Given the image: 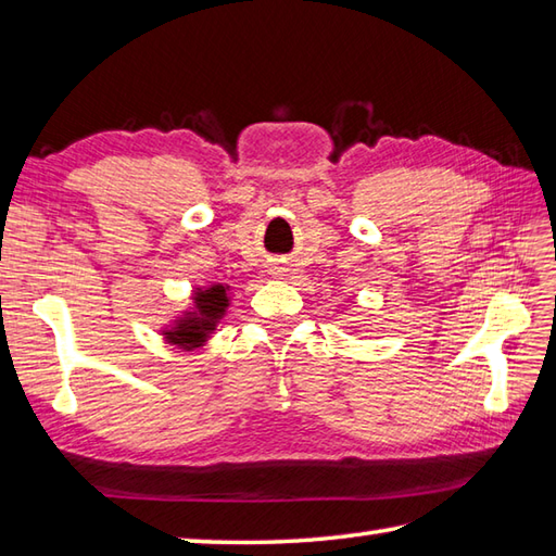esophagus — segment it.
I'll return each instance as SVG.
<instances>
[{"mask_svg":"<svg viewBox=\"0 0 556 556\" xmlns=\"http://www.w3.org/2000/svg\"><path fill=\"white\" fill-rule=\"evenodd\" d=\"M277 271H279V269H277Z\"/></svg>","mask_w":556,"mask_h":556,"instance_id":"obj_1","label":"esophagus"}]
</instances>
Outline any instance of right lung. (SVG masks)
I'll use <instances>...</instances> for the list:
<instances>
[{"mask_svg":"<svg viewBox=\"0 0 556 556\" xmlns=\"http://www.w3.org/2000/svg\"><path fill=\"white\" fill-rule=\"evenodd\" d=\"M229 293L231 287L219 285V281L210 287H195L188 308L176 315L169 325H164L160 329L162 339L167 341L169 346L184 351H195L200 346H205L229 311Z\"/></svg>","mask_w":556,"mask_h":556,"instance_id":"obj_1","label":"right lung"}]
</instances>
